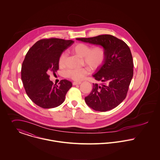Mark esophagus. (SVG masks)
I'll list each match as a JSON object with an SVG mask.
<instances>
[{
	"label": "esophagus",
	"mask_w": 160,
	"mask_h": 160,
	"mask_svg": "<svg viewBox=\"0 0 160 160\" xmlns=\"http://www.w3.org/2000/svg\"><path fill=\"white\" fill-rule=\"evenodd\" d=\"M80 84H81L80 82H73V85H80Z\"/></svg>",
	"instance_id": "1"
}]
</instances>
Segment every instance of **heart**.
Instances as JSON below:
<instances>
[{"instance_id":"heart-1","label":"heart","mask_w":160,"mask_h":160,"mask_svg":"<svg viewBox=\"0 0 160 160\" xmlns=\"http://www.w3.org/2000/svg\"><path fill=\"white\" fill-rule=\"evenodd\" d=\"M72 52L83 58L84 62L91 69H96L104 61L106 52L101 46H96L92 48L85 43H77L72 48ZM66 54L62 53L59 58V64L62 66L64 64ZM89 73L88 68L69 69L66 71V75L75 81L83 80Z\"/></svg>"}]
</instances>
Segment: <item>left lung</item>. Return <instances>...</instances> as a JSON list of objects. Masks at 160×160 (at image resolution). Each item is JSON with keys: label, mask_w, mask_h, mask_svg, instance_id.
<instances>
[{"label": "left lung", "mask_w": 160, "mask_h": 160, "mask_svg": "<svg viewBox=\"0 0 160 160\" xmlns=\"http://www.w3.org/2000/svg\"><path fill=\"white\" fill-rule=\"evenodd\" d=\"M77 40L101 45L106 52L104 64L93 77L102 83H93L85 101L96 111L106 112L118 106L126 98L133 77V61L131 50L123 40L108 34Z\"/></svg>", "instance_id": "8db88e82"}]
</instances>
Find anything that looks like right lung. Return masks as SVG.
I'll use <instances>...</instances> for the list:
<instances>
[{
    "label": "right lung",
    "mask_w": 160,
    "mask_h": 160,
    "mask_svg": "<svg viewBox=\"0 0 160 160\" xmlns=\"http://www.w3.org/2000/svg\"><path fill=\"white\" fill-rule=\"evenodd\" d=\"M73 43L58 38L37 41L29 50L21 67V80L26 92L36 105L43 108L60 106L72 86L62 80L57 85L50 80L48 73L59 69V58Z\"/></svg>",
    "instance_id": "obj_1"
}]
</instances>
